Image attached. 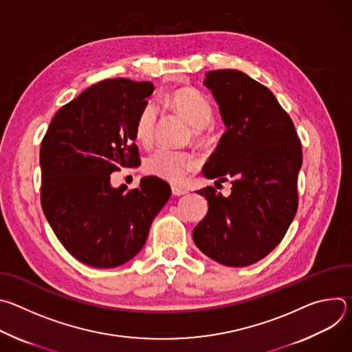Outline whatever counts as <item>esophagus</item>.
Returning a JSON list of instances; mask_svg holds the SVG:
<instances>
[{
  "mask_svg": "<svg viewBox=\"0 0 352 352\" xmlns=\"http://www.w3.org/2000/svg\"><path fill=\"white\" fill-rule=\"evenodd\" d=\"M171 190H173V195H175V196H181V195L188 193V189H185L184 186H178V185H173Z\"/></svg>",
  "mask_w": 352,
  "mask_h": 352,
  "instance_id": "obj_1",
  "label": "esophagus"
}]
</instances>
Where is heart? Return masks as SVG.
Wrapping results in <instances>:
<instances>
[{
	"mask_svg": "<svg viewBox=\"0 0 352 352\" xmlns=\"http://www.w3.org/2000/svg\"><path fill=\"white\" fill-rule=\"evenodd\" d=\"M168 106L181 116L190 126L192 136L199 144H209L214 139L210 125L213 118V106L209 98L193 87L177 89L167 97ZM157 124V107L152 102H146L138 111L133 121L135 139L148 146L153 142ZM199 167V159L192 152L185 150L157 148L150 153L143 163V168L148 175L159 177L168 182L177 184L184 177Z\"/></svg>",
	"mask_w": 352,
	"mask_h": 352,
	"instance_id": "heart-1",
	"label": "heart"
}]
</instances>
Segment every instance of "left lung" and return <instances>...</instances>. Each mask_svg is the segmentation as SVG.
<instances>
[{"label": "left lung", "instance_id": "1", "mask_svg": "<svg viewBox=\"0 0 352 352\" xmlns=\"http://www.w3.org/2000/svg\"><path fill=\"white\" fill-rule=\"evenodd\" d=\"M205 85L227 131L202 174L232 186L227 197L213 186L197 190L209 210L192 236L213 261L243 267L267 256L295 217L302 148L292 120L262 83L217 69L206 74Z\"/></svg>", "mask_w": 352, "mask_h": 352}]
</instances>
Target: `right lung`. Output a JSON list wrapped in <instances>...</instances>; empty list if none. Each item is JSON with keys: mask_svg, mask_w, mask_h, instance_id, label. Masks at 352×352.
I'll return each instance as SVG.
<instances>
[{"mask_svg": "<svg viewBox=\"0 0 352 352\" xmlns=\"http://www.w3.org/2000/svg\"><path fill=\"white\" fill-rule=\"evenodd\" d=\"M152 82L125 78L91 85L63 106L41 140V208L68 252L98 269L117 267L143 248L170 185L144 177L113 188L110 174L140 164L133 121Z\"/></svg>", "mask_w": 352, "mask_h": 352, "instance_id": "add662e5", "label": "right lung"}]
</instances>
